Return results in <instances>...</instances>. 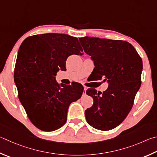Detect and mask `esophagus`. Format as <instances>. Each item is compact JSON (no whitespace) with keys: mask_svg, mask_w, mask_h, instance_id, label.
<instances>
[{"mask_svg":"<svg viewBox=\"0 0 157 157\" xmlns=\"http://www.w3.org/2000/svg\"><path fill=\"white\" fill-rule=\"evenodd\" d=\"M84 94H85V93H86V90H87V87L86 86H84Z\"/></svg>","mask_w":157,"mask_h":157,"instance_id":"1","label":"esophagus"}]
</instances>
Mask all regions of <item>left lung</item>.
<instances>
[{
    "label": "left lung",
    "instance_id": "left-lung-1",
    "mask_svg": "<svg viewBox=\"0 0 157 157\" xmlns=\"http://www.w3.org/2000/svg\"><path fill=\"white\" fill-rule=\"evenodd\" d=\"M95 64L96 80L104 78L108 87L103 93L88 88L93 106L85 110L88 124L100 130L118 126L132 109L141 84L143 62L137 51L124 40L84 37L79 39Z\"/></svg>",
    "mask_w": 157,
    "mask_h": 157
}]
</instances>
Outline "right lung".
<instances>
[{
    "mask_svg": "<svg viewBox=\"0 0 157 157\" xmlns=\"http://www.w3.org/2000/svg\"><path fill=\"white\" fill-rule=\"evenodd\" d=\"M75 37L44 33L28 37L19 48L14 69L18 98L27 115L38 129L51 132L66 123L70 104L81 98V84H59L57 72L66 70L71 55H82Z\"/></svg>",
    "mask_w": 157,
    "mask_h": 157,
    "instance_id": "obj_1",
    "label": "right lung"
}]
</instances>
